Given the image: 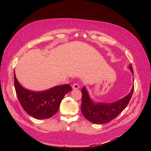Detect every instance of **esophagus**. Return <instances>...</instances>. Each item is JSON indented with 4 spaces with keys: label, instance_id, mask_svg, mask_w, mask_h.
Wrapping results in <instances>:
<instances>
[{
    "label": "esophagus",
    "instance_id": "obj_1",
    "mask_svg": "<svg viewBox=\"0 0 151 151\" xmlns=\"http://www.w3.org/2000/svg\"><path fill=\"white\" fill-rule=\"evenodd\" d=\"M72 88L73 89H79V85L78 83H75L72 85Z\"/></svg>",
    "mask_w": 151,
    "mask_h": 151
}]
</instances>
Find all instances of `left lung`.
<instances>
[{
    "mask_svg": "<svg viewBox=\"0 0 151 151\" xmlns=\"http://www.w3.org/2000/svg\"><path fill=\"white\" fill-rule=\"evenodd\" d=\"M128 68L133 75L132 64ZM81 112L85 118L92 123L103 124L115 118L128 105L134 91V86L131 91L125 97L113 103H95L90 97L85 87L82 89Z\"/></svg>",
    "mask_w": 151,
    "mask_h": 151,
    "instance_id": "left-lung-1",
    "label": "left lung"
}]
</instances>
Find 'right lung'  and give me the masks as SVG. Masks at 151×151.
I'll use <instances>...</instances> for the list:
<instances>
[{
    "mask_svg": "<svg viewBox=\"0 0 151 151\" xmlns=\"http://www.w3.org/2000/svg\"><path fill=\"white\" fill-rule=\"evenodd\" d=\"M14 86L18 100L23 109L37 119H48L58 111L61 101L68 93L72 91L69 84L58 85L42 91L26 89L16 78L14 70Z\"/></svg>",
    "mask_w": 151,
    "mask_h": 151,
    "instance_id": "1",
    "label": "right lung"
}]
</instances>
